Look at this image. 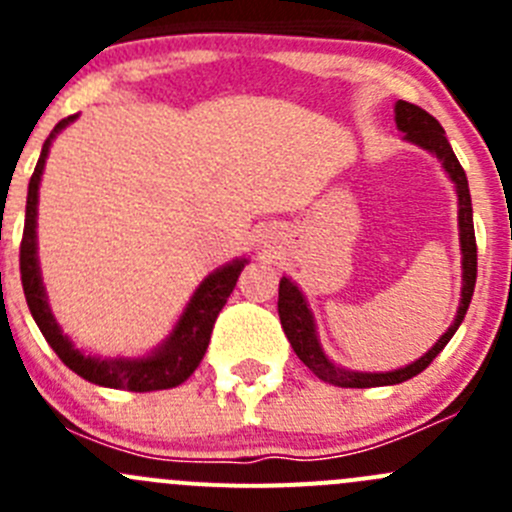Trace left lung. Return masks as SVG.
<instances>
[{"mask_svg": "<svg viewBox=\"0 0 512 512\" xmlns=\"http://www.w3.org/2000/svg\"><path fill=\"white\" fill-rule=\"evenodd\" d=\"M394 121L396 128L404 133V141L414 143V146L423 148L431 156L441 160L443 170L451 178L453 188L458 195V242H461V302H458L456 319L451 322V327L441 334L436 344L428 349L421 359L411 361V364L401 366L394 371H354L344 369V366L334 364L329 359L327 352L322 349L317 334V322H314L312 307H309L307 297H304L302 289L297 287V282H292V277H282L280 280V299H277V309H280V322L285 329L289 344H292L294 354L304 361V366L314 371L322 381H329L334 386H342V389H374V386H394L401 381L414 379L416 374H421L438 354L443 352L451 337L456 334V329L461 327L463 317L468 312V304H471L473 289H476V267H478V250H476V232H473V208H471V190H468V178L466 170L458 163L456 153H453L451 143H448L446 131L441 128V123L426 113L423 108L414 106L409 101H396L394 106Z\"/></svg>", "mask_w": 512, "mask_h": 512, "instance_id": "left-lung-1", "label": "left lung"}]
</instances>
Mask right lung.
Here are the masks:
<instances>
[{
    "mask_svg": "<svg viewBox=\"0 0 512 512\" xmlns=\"http://www.w3.org/2000/svg\"><path fill=\"white\" fill-rule=\"evenodd\" d=\"M79 113L64 118L54 126L49 138L41 146L39 163H36L32 180H29L27 193V218H24V235L22 247H19V270H22V287L24 297H27L29 312H32L36 327L41 329L49 347L59 354V359L69 366L71 371L81 376V379L91 381L96 386H106V389H123V391H160L173 389V386L183 384L198 364L203 361L208 352L210 334H213L215 319H218L220 309L225 307L227 297L237 285L242 267L247 265L245 257L227 262L210 272L198 287H195L193 297L185 304L183 314L178 317L175 327L170 329L168 337L143 356H98L86 354L84 349L76 347L64 334V329L56 322L54 312L49 307V297H46V287L41 282L39 270V255H36V210H39V185L41 175H44L46 158H49L51 143L54 138L64 131L69 123H74Z\"/></svg>",
    "mask_w": 512,
    "mask_h": 512,
    "instance_id": "obj_1",
    "label": "right lung"
}]
</instances>
